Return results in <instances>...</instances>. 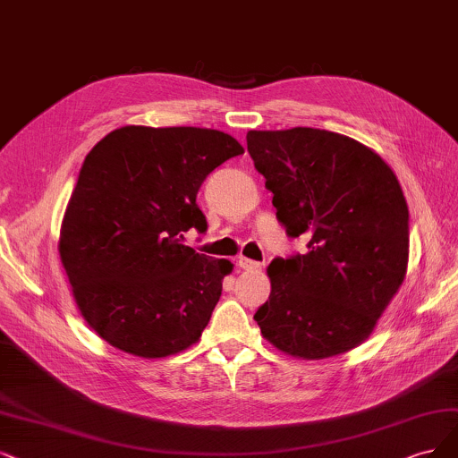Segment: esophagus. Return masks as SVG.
<instances>
[{
	"instance_id": "esophagus-1",
	"label": "esophagus",
	"mask_w": 458,
	"mask_h": 458,
	"mask_svg": "<svg viewBox=\"0 0 458 458\" xmlns=\"http://www.w3.org/2000/svg\"><path fill=\"white\" fill-rule=\"evenodd\" d=\"M238 264H240L242 269H247V272H257V269H262V264H260V262L249 260V259H245V257H242Z\"/></svg>"
}]
</instances>
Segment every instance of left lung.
Listing matches in <instances>:
<instances>
[{
	"label": "left lung",
	"mask_w": 458,
	"mask_h": 458,
	"mask_svg": "<svg viewBox=\"0 0 458 458\" xmlns=\"http://www.w3.org/2000/svg\"><path fill=\"white\" fill-rule=\"evenodd\" d=\"M247 150L279 223L308 252L267 266L272 293L255 313L264 340L301 360L366 342L408 272L410 213L374 148L317 128L250 130Z\"/></svg>",
	"instance_id": "8db88e82"
}]
</instances>
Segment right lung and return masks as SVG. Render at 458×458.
Here are the masks:
<instances>
[{
    "label": "right lung",
    "mask_w": 458,
    "mask_h": 458,
    "mask_svg": "<svg viewBox=\"0 0 458 458\" xmlns=\"http://www.w3.org/2000/svg\"><path fill=\"white\" fill-rule=\"evenodd\" d=\"M243 152L232 135L192 126H123L94 145L58 250L77 308L101 340L148 360L199 340L233 264L181 242L208 228L196 203L201 182Z\"/></svg>",
    "instance_id": "right-lung-1"
}]
</instances>
